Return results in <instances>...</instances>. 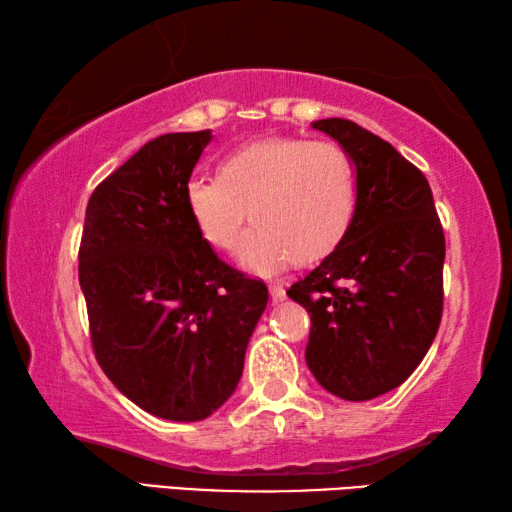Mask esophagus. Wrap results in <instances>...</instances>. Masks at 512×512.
<instances>
[{"instance_id":"34e87169","label":"esophagus","mask_w":512,"mask_h":512,"mask_svg":"<svg viewBox=\"0 0 512 512\" xmlns=\"http://www.w3.org/2000/svg\"><path fill=\"white\" fill-rule=\"evenodd\" d=\"M268 291H271L273 302H282L284 298H287V293H284V289L280 287V284H271V287H268Z\"/></svg>"}]
</instances>
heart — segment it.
<instances>
[{
    "label": "heart",
    "mask_w": 512,
    "mask_h": 512,
    "mask_svg": "<svg viewBox=\"0 0 512 512\" xmlns=\"http://www.w3.org/2000/svg\"><path fill=\"white\" fill-rule=\"evenodd\" d=\"M185 203L216 250L235 248L250 216L239 262L268 275L291 259L316 264L343 244L357 216V169L336 142L264 137L232 151L219 178L189 180Z\"/></svg>",
    "instance_id": "heart-1"
}]
</instances>
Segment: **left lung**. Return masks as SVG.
Instances as JSON below:
<instances>
[{"mask_svg": "<svg viewBox=\"0 0 512 512\" xmlns=\"http://www.w3.org/2000/svg\"><path fill=\"white\" fill-rule=\"evenodd\" d=\"M354 162L357 216L343 244L287 296L307 309L318 384L348 402L393 391L420 366L443 316L445 235L424 173L350 119L311 124Z\"/></svg>", "mask_w": 512, "mask_h": 512, "instance_id": "obj_1", "label": "left lung"}]
</instances>
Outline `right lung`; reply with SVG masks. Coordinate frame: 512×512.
Returning <instances> with one entry per match:
<instances>
[{"label": "right lung", "instance_id": "1", "mask_svg": "<svg viewBox=\"0 0 512 512\" xmlns=\"http://www.w3.org/2000/svg\"><path fill=\"white\" fill-rule=\"evenodd\" d=\"M210 131L167 133L94 189L79 282L92 348L146 413L212 415L235 393L268 289L221 262L189 216L185 187Z\"/></svg>", "mask_w": 512, "mask_h": 512}]
</instances>
